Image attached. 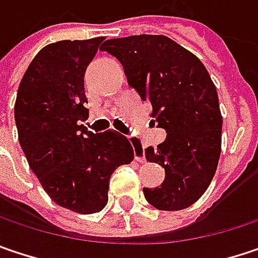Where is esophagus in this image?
<instances>
[{
	"mask_svg": "<svg viewBox=\"0 0 258 258\" xmlns=\"http://www.w3.org/2000/svg\"><path fill=\"white\" fill-rule=\"evenodd\" d=\"M133 147H134V158L137 162H144V146L139 140H134L133 142Z\"/></svg>",
	"mask_w": 258,
	"mask_h": 258,
	"instance_id": "34e87169",
	"label": "esophagus"
}]
</instances>
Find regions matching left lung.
Masks as SVG:
<instances>
[{
	"mask_svg": "<svg viewBox=\"0 0 258 258\" xmlns=\"http://www.w3.org/2000/svg\"><path fill=\"white\" fill-rule=\"evenodd\" d=\"M124 67L128 86L152 103L153 122L166 131L146 159L159 163L165 179L143 188L159 210H182L212 182L220 156L222 115L216 87L203 62L172 39L140 35L109 39L102 46Z\"/></svg>",
	"mask_w": 258,
	"mask_h": 258,
	"instance_id": "1",
	"label": "left lung"
}]
</instances>
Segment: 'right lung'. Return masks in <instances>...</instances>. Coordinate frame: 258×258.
Masks as SVG:
<instances>
[{"instance_id":"right-lung-1","label":"right lung","mask_w":258,"mask_h":258,"mask_svg":"<svg viewBox=\"0 0 258 258\" xmlns=\"http://www.w3.org/2000/svg\"><path fill=\"white\" fill-rule=\"evenodd\" d=\"M103 38L61 40L30 62L17 90L14 119L30 169L56 205L90 215L108 203L109 178L134 159L125 136L92 133L84 73Z\"/></svg>"}]
</instances>
